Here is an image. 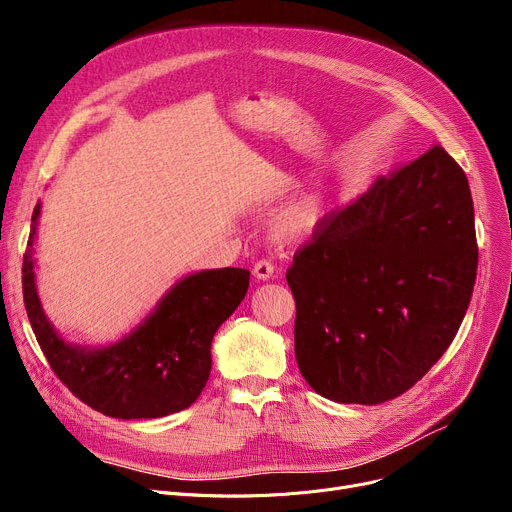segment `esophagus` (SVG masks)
<instances>
[{
    "label": "esophagus",
    "instance_id": "obj_1",
    "mask_svg": "<svg viewBox=\"0 0 512 512\" xmlns=\"http://www.w3.org/2000/svg\"><path fill=\"white\" fill-rule=\"evenodd\" d=\"M253 276L257 280H270L274 276V265L270 261H265V259L257 261L255 267H253Z\"/></svg>",
    "mask_w": 512,
    "mask_h": 512
}]
</instances>
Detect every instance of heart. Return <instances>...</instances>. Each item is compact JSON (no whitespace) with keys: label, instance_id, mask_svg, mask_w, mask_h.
Masks as SVG:
<instances>
[{"label":"heart","instance_id":"obj_1","mask_svg":"<svg viewBox=\"0 0 512 512\" xmlns=\"http://www.w3.org/2000/svg\"><path fill=\"white\" fill-rule=\"evenodd\" d=\"M330 197L326 191H313L290 203L274 220V234L280 240H299L309 236L328 213Z\"/></svg>","mask_w":512,"mask_h":512}]
</instances>
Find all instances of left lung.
<instances>
[{
  "instance_id": "obj_1",
  "label": "left lung",
  "mask_w": 512,
  "mask_h": 512,
  "mask_svg": "<svg viewBox=\"0 0 512 512\" xmlns=\"http://www.w3.org/2000/svg\"><path fill=\"white\" fill-rule=\"evenodd\" d=\"M477 274L475 213L461 166L432 147L328 213L286 274L294 355L342 405H380L446 353Z\"/></svg>"
}]
</instances>
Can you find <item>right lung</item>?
Masks as SVG:
<instances>
[{
	"mask_svg": "<svg viewBox=\"0 0 512 512\" xmlns=\"http://www.w3.org/2000/svg\"><path fill=\"white\" fill-rule=\"evenodd\" d=\"M35 205L22 263L26 315L53 373L91 409L116 419H157L193 405L211 371V340L245 299L249 270L222 267L180 278L130 334L105 346L62 338L43 311L35 238Z\"/></svg>",
	"mask_w": 512,
	"mask_h": 512,
	"instance_id": "add662e5",
	"label": "right lung"
}]
</instances>
